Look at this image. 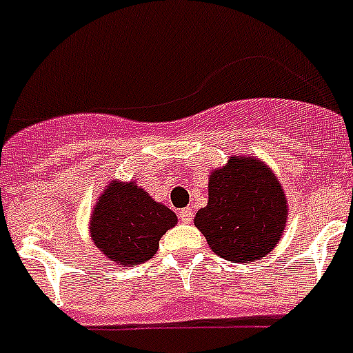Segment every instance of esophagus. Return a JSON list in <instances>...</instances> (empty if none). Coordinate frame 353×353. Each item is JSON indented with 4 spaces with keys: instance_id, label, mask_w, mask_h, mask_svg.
Instances as JSON below:
<instances>
[{
    "instance_id": "1",
    "label": "esophagus",
    "mask_w": 353,
    "mask_h": 353,
    "mask_svg": "<svg viewBox=\"0 0 353 353\" xmlns=\"http://www.w3.org/2000/svg\"><path fill=\"white\" fill-rule=\"evenodd\" d=\"M192 217H194V213H192L190 208L179 210V219H181L183 222H192Z\"/></svg>"
}]
</instances>
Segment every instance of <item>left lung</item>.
<instances>
[{"label":"left lung","instance_id":"left-lung-1","mask_svg":"<svg viewBox=\"0 0 353 353\" xmlns=\"http://www.w3.org/2000/svg\"><path fill=\"white\" fill-rule=\"evenodd\" d=\"M194 222L221 259L253 262L271 253L285 230V194L265 163L233 156L212 172L208 204Z\"/></svg>","mask_w":353,"mask_h":353}]
</instances>
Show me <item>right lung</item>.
I'll return each instance as SVG.
<instances>
[{"mask_svg": "<svg viewBox=\"0 0 353 353\" xmlns=\"http://www.w3.org/2000/svg\"><path fill=\"white\" fill-rule=\"evenodd\" d=\"M176 224V213L156 203L134 181H111L94 204L90 232L109 260L132 268L152 259L159 239Z\"/></svg>", "mask_w": 353, "mask_h": 353, "instance_id": "right-lung-1", "label": "right lung"}]
</instances>
